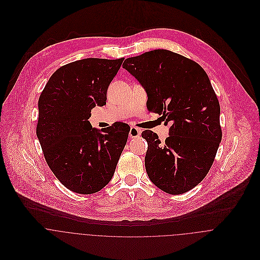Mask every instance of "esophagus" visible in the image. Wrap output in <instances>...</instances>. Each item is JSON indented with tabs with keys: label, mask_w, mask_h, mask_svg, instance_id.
Wrapping results in <instances>:
<instances>
[{
	"label": "esophagus",
	"mask_w": 260,
	"mask_h": 260,
	"mask_svg": "<svg viewBox=\"0 0 260 260\" xmlns=\"http://www.w3.org/2000/svg\"><path fill=\"white\" fill-rule=\"evenodd\" d=\"M141 135V130L139 128L136 127H131L130 132H129V136L130 138H137Z\"/></svg>",
	"instance_id": "esophagus-1"
}]
</instances>
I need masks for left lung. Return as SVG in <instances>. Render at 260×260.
Returning a JSON list of instances; mask_svg holds the SVG:
<instances>
[{"label": "left lung", "mask_w": 260, "mask_h": 260, "mask_svg": "<svg viewBox=\"0 0 260 260\" xmlns=\"http://www.w3.org/2000/svg\"><path fill=\"white\" fill-rule=\"evenodd\" d=\"M123 68L145 89L149 111L170 125L164 143L151 130L142 132L149 178L166 193H185L204 179L222 138L210 80L196 62L164 49L128 58Z\"/></svg>", "instance_id": "1"}]
</instances>
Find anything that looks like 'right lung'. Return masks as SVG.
I'll return each instance as SVG.
<instances>
[{
    "label": "right lung",
    "instance_id": "right-lung-1",
    "mask_svg": "<svg viewBox=\"0 0 260 260\" xmlns=\"http://www.w3.org/2000/svg\"><path fill=\"white\" fill-rule=\"evenodd\" d=\"M124 58H87L51 76L38 102L37 137L45 159L59 181L79 194L107 185L126 145L129 125L92 128L91 110L104 106L107 90Z\"/></svg>",
    "mask_w": 260,
    "mask_h": 260
}]
</instances>
